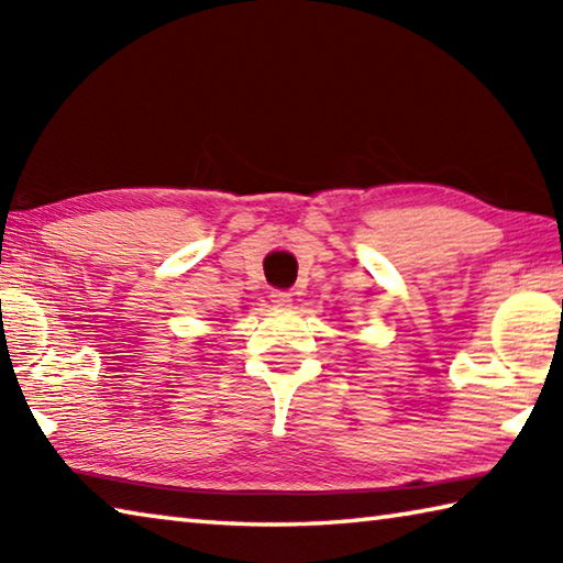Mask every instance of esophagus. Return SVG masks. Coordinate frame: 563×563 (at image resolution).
<instances>
[{"mask_svg": "<svg viewBox=\"0 0 563 563\" xmlns=\"http://www.w3.org/2000/svg\"><path fill=\"white\" fill-rule=\"evenodd\" d=\"M271 302L275 305V308L285 310V308H290V305H292V295H290V290H273Z\"/></svg>", "mask_w": 563, "mask_h": 563, "instance_id": "34e87169", "label": "esophagus"}]
</instances>
